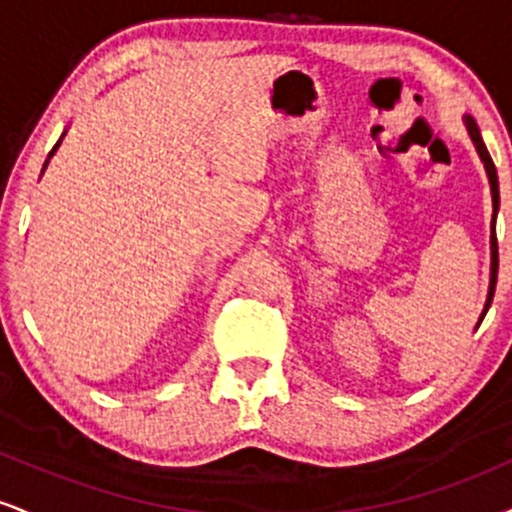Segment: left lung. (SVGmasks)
Instances as JSON below:
<instances>
[{"label": "left lung", "mask_w": 512, "mask_h": 512, "mask_svg": "<svg viewBox=\"0 0 512 512\" xmlns=\"http://www.w3.org/2000/svg\"><path fill=\"white\" fill-rule=\"evenodd\" d=\"M464 125H467L469 137H472L474 146H477V154H479L481 161H484L486 175H489V182H491V197H493V221H496L498 204H501V195H498V175H496V166H493V161H491L489 151H486V144H484V139H481L479 127H477V122H474V117L464 115ZM496 279H498V240H496V228H493V233H491V281H489V296H486L484 313H481L479 322L484 320L486 310H489V305H491V301H493V291H496Z\"/></svg>", "instance_id": "8db88e82"}]
</instances>
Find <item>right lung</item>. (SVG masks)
Instances as JSON below:
<instances>
[{
  "label": "right lung",
  "instance_id": "right-lung-1",
  "mask_svg": "<svg viewBox=\"0 0 512 512\" xmlns=\"http://www.w3.org/2000/svg\"><path fill=\"white\" fill-rule=\"evenodd\" d=\"M64 134H67V132H64ZM64 134H62V137H64ZM62 137H60V142H57L55 146H52V151H50V156H48V161H45V166H43V170L45 168H48V163H50V158H52V154H55V151H57V146H60L62 144Z\"/></svg>",
  "mask_w": 512,
  "mask_h": 512
}]
</instances>
